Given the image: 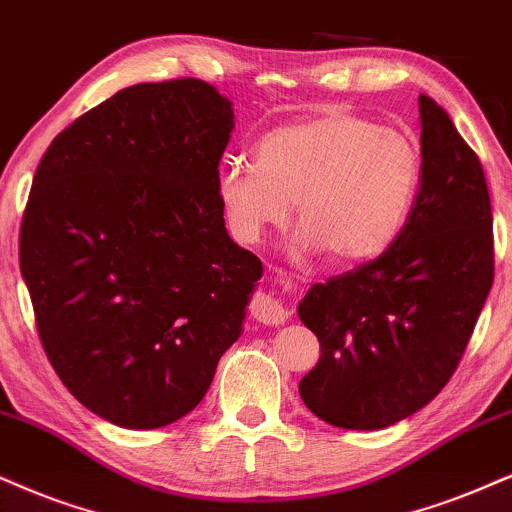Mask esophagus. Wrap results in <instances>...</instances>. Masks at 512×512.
<instances>
[{
    "mask_svg": "<svg viewBox=\"0 0 512 512\" xmlns=\"http://www.w3.org/2000/svg\"><path fill=\"white\" fill-rule=\"evenodd\" d=\"M251 315L263 325H282L289 318L287 308L270 294H256L251 299Z\"/></svg>",
    "mask_w": 512,
    "mask_h": 512,
    "instance_id": "obj_1",
    "label": "esophagus"
}]
</instances>
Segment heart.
<instances>
[{
	"mask_svg": "<svg viewBox=\"0 0 512 512\" xmlns=\"http://www.w3.org/2000/svg\"><path fill=\"white\" fill-rule=\"evenodd\" d=\"M420 170V149L406 132L330 111L268 132L256 163H225L218 199L232 232L249 244L285 225L296 201L299 249L358 266L399 239Z\"/></svg>",
	"mask_w": 512,
	"mask_h": 512,
	"instance_id": "b5f03b06",
	"label": "heart"
}]
</instances>
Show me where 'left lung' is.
Returning a JSON list of instances; mask_svg holds the SVG:
<instances>
[{
    "label": "left lung",
    "mask_w": 512,
    "mask_h": 512,
    "mask_svg": "<svg viewBox=\"0 0 512 512\" xmlns=\"http://www.w3.org/2000/svg\"><path fill=\"white\" fill-rule=\"evenodd\" d=\"M418 102L420 189L399 239L299 304L320 342L299 394L344 430H382L427 406L456 372L494 285L482 163L449 113L427 94Z\"/></svg>",
    "instance_id": "1"
}]
</instances>
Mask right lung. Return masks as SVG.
<instances>
[{"mask_svg": "<svg viewBox=\"0 0 512 512\" xmlns=\"http://www.w3.org/2000/svg\"><path fill=\"white\" fill-rule=\"evenodd\" d=\"M232 102L197 78L125 87L44 151L18 261L49 363L82 406L156 430L199 406L261 261L225 230Z\"/></svg>", "mask_w": 512, "mask_h": 512, "instance_id": "1", "label": "right lung"}]
</instances>
